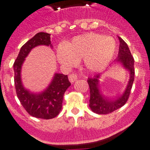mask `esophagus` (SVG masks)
<instances>
[{
  "label": "esophagus",
  "mask_w": 150,
  "mask_h": 150,
  "mask_svg": "<svg viewBox=\"0 0 150 150\" xmlns=\"http://www.w3.org/2000/svg\"><path fill=\"white\" fill-rule=\"evenodd\" d=\"M68 79H69V81L71 82V83H74V82L76 81V79H77V75L75 74H70L68 76Z\"/></svg>",
  "instance_id": "esophagus-1"
}]
</instances>
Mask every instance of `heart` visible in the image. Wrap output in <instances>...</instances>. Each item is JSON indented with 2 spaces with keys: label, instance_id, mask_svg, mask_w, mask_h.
Segmentation results:
<instances>
[{
  "label": "heart",
  "instance_id": "b5f03b06",
  "mask_svg": "<svg viewBox=\"0 0 150 150\" xmlns=\"http://www.w3.org/2000/svg\"><path fill=\"white\" fill-rule=\"evenodd\" d=\"M116 50V40L111 37L86 33L74 37L66 45H59L56 57L61 64L67 67L83 59L88 70L98 71L109 64Z\"/></svg>",
  "mask_w": 150,
  "mask_h": 150
}]
</instances>
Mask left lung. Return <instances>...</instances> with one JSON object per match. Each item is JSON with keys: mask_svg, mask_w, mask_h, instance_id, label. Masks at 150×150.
I'll return each mask as SVG.
<instances>
[{"mask_svg": "<svg viewBox=\"0 0 150 150\" xmlns=\"http://www.w3.org/2000/svg\"><path fill=\"white\" fill-rule=\"evenodd\" d=\"M118 38L120 40V50L114 63L120 64L123 69L128 71L129 79L122 95L120 97L112 98L105 95L100 88V79L101 74L88 78V83L90 88L89 107L91 111L98 114H107L122 107L128 100L133 85L134 79V60L127 43L120 37H118Z\"/></svg>", "mask_w": 150, "mask_h": 150, "instance_id": "left-lung-1", "label": "left lung"}]
</instances>
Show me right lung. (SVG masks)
<instances>
[{
  "label": "right lung",
  "instance_id": "obj_1",
  "mask_svg": "<svg viewBox=\"0 0 150 150\" xmlns=\"http://www.w3.org/2000/svg\"><path fill=\"white\" fill-rule=\"evenodd\" d=\"M38 46L52 48L50 34L38 33L22 46L13 64L14 82L17 97L29 114L36 118L50 120L58 116L62 110L64 94L71 86V83L67 75L55 73L48 86L40 92H34L24 86L21 74L22 65L30 52Z\"/></svg>",
  "mask_w": 150,
  "mask_h": 150
}]
</instances>
